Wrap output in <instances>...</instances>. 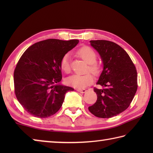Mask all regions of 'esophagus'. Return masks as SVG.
Wrapping results in <instances>:
<instances>
[{"mask_svg":"<svg viewBox=\"0 0 153 153\" xmlns=\"http://www.w3.org/2000/svg\"><path fill=\"white\" fill-rule=\"evenodd\" d=\"M76 90L77 92H81V93H85L86 92L87 90H85V89H79V88H77V89H76Z\"/></svg>","mask_w":153,"mask_h":153,"instance_id":"obj_1","label":"esophagus"}]
</instances>
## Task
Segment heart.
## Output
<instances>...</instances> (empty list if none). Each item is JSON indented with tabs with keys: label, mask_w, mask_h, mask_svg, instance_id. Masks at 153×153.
I'll list each match as a JSON object with an SVG mask.
<instances>
[{
	"label": "heart",
	"mask_w": 153,
	"mask_h": 153,
	"mask_svg": "<svg viewBox=\"0 0 153 153\" xmlns=\"http://www.w3.org/2000/svg\"><path fill=\"white\" fill-rule=\"evenodd\" d=\"M78 55L83 60L88 63L87 71H90L93 74H99L100 67L99 64L96 62L97 55L95 52L88 46H83L78 51ZM61 68L65 73L69 74L71 71L70 66V54L66 53L61 60ZM93 82V77L90 73L84 75L75 74L66 79V83L69 86L76 88H84Z\"/></svg>",
	"instance_id": "b5f03b06"
}]
</instances>
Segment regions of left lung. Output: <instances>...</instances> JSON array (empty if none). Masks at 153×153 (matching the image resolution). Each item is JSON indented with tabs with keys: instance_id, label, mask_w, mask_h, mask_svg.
<instances>
[{
	"instance_id": "obj_1",
	"label": "left lung",
	"mask_w": 153,
	"mask_h": 153,
	"mask_svg": "<svg viewBox=\"0 0 153 153\" xmlns=\"http://www.w3.org/2000/svg\"><path fill=\"white\" fill-rule=\"evenodd\" d=\"M90 45L101 58L103 69L94 88L97 100L88 107L96 117L110 118L122 113L130 105L138 88L137 71L126 51L108 40H90Z\"/></svg>"
}]
</instances>
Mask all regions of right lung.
Returning a JSON list of instances; mask_svg holds the SVG:
<instances>
[{
	"label": "right lung",
	"mask_w": 153,
	"mask_h": 153,
	"mask_svg": "<svg viewBox=\"0 0 153 153\" xmlns=\"http://www.w3.org/2000/svg\"><path fill=\"white\" fill-rule=\"evenodd\" d=\"M78 42L77 40L40 41L21 56L14 71L15 92L27 113L46 118L60 109L65 94L74 90L60 83L61 60Z\"/></svg>",
	"instance_id": "right-lung-1"
}]
</instances>
